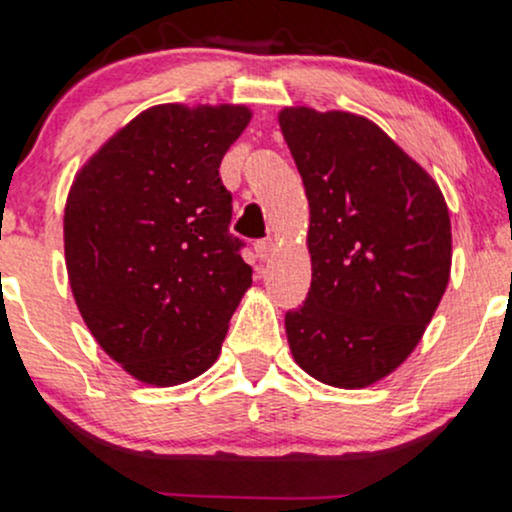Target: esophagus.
<instances>
[{
    "mask_svg": "<svg viewBox=\"0 0 512 512\" xmlns=\"http://www.w3.org/2000/svg\"><path fill=\"white\" fill-rule=\"evenodd\" d=\"M272 248H274V243L272 240H257L255 243V252H257V257H260V260H267L269 255H272Z\"/></svg>",
    "mask_w": 512,
    "mask_h": 512,
    "instance_id": "1",
    "label": "esophagus"
}]
</instances>
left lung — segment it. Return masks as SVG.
Segmentation results:
<instances>
[{
	"label": "left lung",
	"mask_w": 512,
	"mask_h": 512,
	"mask_svg": "<svg viewBox=\"0 0 512 512\" xmlns=\"http://www.w3.org/2000/svg\"><path fill=\"white\" fill-rule=\"evenodd\" d=\"M279 125L310 204L313 281L286 313L291 354L356 390L404 363L450 279V214L436 180L375 122L284 108Z\"/></svg>",
	"instance_id": "1"
}]
</instances>
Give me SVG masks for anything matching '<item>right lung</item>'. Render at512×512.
Instances as JSON below:
<instances>
[{
  "instance_id": "1",
  "label": "right lung",
  "mask_w": 512,
  "mask_h": 512,
  "mask_svg": "<svg viewBox=\"0 0 512 512\" xmlns=\"http://www.w3.org/2000/svg\"><path fill=\"white\" fill-rule=\"evenodd\" d=\"M248 122L245 105H156L105 142L69 190L74 301L105 354L146 385L202 375L252 284L219 175Z\"/></svg>"
}]
</instances>
